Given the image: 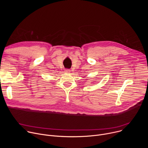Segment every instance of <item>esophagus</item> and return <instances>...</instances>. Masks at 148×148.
<instances>
[{"instance_id":"obj_1","label":"esophagus","mask_w":148,"mask_h":148,"mask_svg":"<svg viewBox=\"0 0 148 148\" xmlns=\"http://www.w3.org/2000/svg\"><path fill=\"white\" fill-rule=\"evenodd\" d=\"M70 71H71V70L70 69H67L65 70V72L67 73H70Z\"/></svg>"}]
</instances>
